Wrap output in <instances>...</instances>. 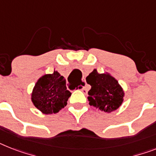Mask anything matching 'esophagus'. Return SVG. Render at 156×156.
Masks as SVG:
<instances>
[{
    "label": "esophagus",
    "mask_w": 156,
    "mask_h": 156,
    "mask_svg": "<svg viewBox=\"0 0 156 156\" xmlns=\"http://www.w3.org/2000/svg\"><path fill=\"white\" fill-rule=\"evenodd\" d=\"M86 84H87V83H86L85 80H81V82H80V86L82 87V88H81V91L84 92V93H86V92H87Z\"/></svg>",
    "instance_id": "esophagus-1"
}]
</instances>
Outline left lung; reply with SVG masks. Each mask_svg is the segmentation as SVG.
Instances as JSON below:
<instances>
[{
  "label": "left lung",
  "mask_w": 156,
  "mask_h": 156,
  "mask_svg": "<svg viewBox=\"0 0 156 156\" xmlns=\"http://www.w3.org/2000/svg\"><path fill=\"white\" fill-rule=\"evenodd\" d=\"M86 81L92 87L87 96L91 106L108 113L121 106L125 93L118 80L110 73H99L95 69L86 77Z\"/></svg>",
  "instance_id": "8db88e82"
}]
</instances>
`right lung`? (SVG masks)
<instances>
[{"instance_id":"right-lung-1","label":"right lung","mask_w":156,"mask_h":156,"mask_svg":"<svg viewBox=\"0 0 156 156\" xmlns=\"http://www.w3.org/2000/svg\"><path fill=\"white\" fill-rule=\"evenodd\" d=\"M72 93L67 90L66 80L54 70L38 79L31 94L33 105L45 115L57 113L67 105Z\"/></svg>"}]
</instances>
